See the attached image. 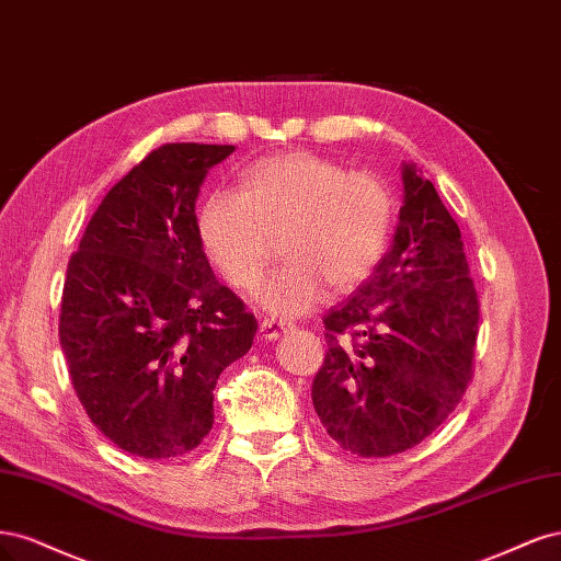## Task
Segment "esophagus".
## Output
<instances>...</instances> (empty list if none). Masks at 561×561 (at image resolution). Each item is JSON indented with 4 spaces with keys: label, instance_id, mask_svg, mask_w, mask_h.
<instances>
[{
    "label": "esophagus",
    "instance_id": "34e87169",
    "mask_svg": "<svg viewBox=\"0 0 561 561\" xmlns=\"http://www.w3.org/2000/svg\"><path fill=\"white\" fill-rule=\"evenodd\" d=\"M288 329H291V323H286L282 319H263L261 321V337L263 340H277L282 337Z\"/></svg>",
    "mask_w": 561,
    "mask_h": 561
}]
</instances>
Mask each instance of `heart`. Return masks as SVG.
Here are the masks:
<instances>
[{
  "mask_svg": "<svg viewBox=\"0 0 561 561\" xmlns=\"http://www.w3.org/2000/svg\"><path fill=\"white\" fill-rule=\"evenodd\" d=\"M396 203L389 184L368 170L312 151H288L251 162L240 193L211 191L197 207L195 232L207 261L240 291H251L277 234L284 263L259 286L270 312L298 314L321 298L323 284L345 294L382 261L391 242Z\"/></svg>",
  "mask_w": 561,
  "mask_h": 561,
  "instance_id": "1",
  "label": "heart"
}]
</instances>
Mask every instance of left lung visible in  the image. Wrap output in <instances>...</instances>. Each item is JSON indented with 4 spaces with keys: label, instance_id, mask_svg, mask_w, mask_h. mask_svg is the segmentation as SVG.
<instances>
[{
    "label": "left lung",
    "instance_id": "1",
    "mask_svg": "<svg viewBox=\"0 0 561 561\" xmlns=\"http://www.w3.org/2000/svg\"><path fill=\"white\" fill-rule=\"evenodd\" d=\"M468 273L457 221L408 162L391 249L323 317L329 350L312 403L340 447L358 457L401 455L455 412L473 377L480 321Z\"/></svg>",
    "mask_w": 561,
    "mask_h": 561
}]
</instances>
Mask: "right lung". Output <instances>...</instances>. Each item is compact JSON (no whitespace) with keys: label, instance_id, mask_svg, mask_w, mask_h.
Returning a JSON list of instances; mask_svg holds the SVG:
<instances>
[{"label":"right lung","instance_id":"right-lung-1","mask_svg":"<svg viewBox=\"0 0 561 561\" xmlns=\"http://www.w3.org/2000/svg\"><path fill=\"white\" fill-rule=\"evenodd\" d=\"M230 144H162L104 195L67 265L60 345L79 401L106 438L144 459L205 440L214 387L256 335L195 232V201Z\"/></svg>","mask_w":561,"mask_h":561}]
</instances>
